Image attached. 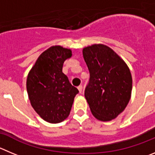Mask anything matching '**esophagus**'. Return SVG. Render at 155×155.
<instances>
[{
  "label": "esophagus",
  "mask_w": 155,
  "mask_h": 155,
  "mask_svg": "<svg viewBox=\"0 0 155 155\" xmlns=\"http://www.w3.org/2000/svg\"><path fill=\"white\" fill-rule=\"evenodd\" d=\"M78 89H79V93H82V85H80V86H78Z\"/></svg>",
  "instance_id": "esophagus-1"
}]
</instances>
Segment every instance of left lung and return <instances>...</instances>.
<instances>
[{"label": "left lung", "mask_w": 155, "mask_h": 155, "mask_svg": "<svg viewBox=\"0 0 155 155\" xmlns=\"http://www.w3.org/2000/svg\"><path fill=\"white\" fill-rule=\"evenodd\" d=\"M89 71L85 97L92 115L100 121L116 118L131 98L132 78L126 63L111 48L95 44L82 50Z\"/></svg>", "instance_id": "left-lung-1"}]
</instances>
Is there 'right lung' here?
<instances>
[{"instance_id": "1", "label": "right lung", "mask_w": 155, "mask_h": 155, "mask_svg": "<svg viewBox=\"0 0 155 155\" xmlns=\"http://www.w3.org/2000/svg\"><path fill=\"white\" fill-rule=\"evenodd\" d=\"M72 52L54 46L43 52L29 73L27 90L32 107L45 121L59 123L69 115L79 90L63 73L65 60Z\"/></svg>"}]
</instances>
